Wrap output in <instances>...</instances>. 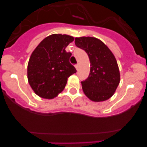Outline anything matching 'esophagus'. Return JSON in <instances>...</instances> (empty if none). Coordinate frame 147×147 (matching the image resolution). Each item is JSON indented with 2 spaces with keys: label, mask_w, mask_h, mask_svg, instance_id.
<instances>
[{
  "label": "esophagus",
  "mask_w": 147,
  "mask_h": 147,
  "mask_svg": "<svg viewBox=\"0 0 147 147\" xmlns=\"http://www.w3.org/2000/svg\"><path fill=\"white\" fill-rule=\"evenodd\" d=\"M75 68H76L77 70H78V69H79V64L75 65Z\"/></svg>",
  "instance_id": "obj_1"
}]
</instances>
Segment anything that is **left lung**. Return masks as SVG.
I'll return each instance as SVG.
<instances>
[{
	"mask_svg": "<svg viewBox=\"0 0 147 147\" xmlns=\"http://www.w3.org/2000/svg\"><path fill=\"white\" fill-rule=\"evenodd\" d=\"M75 43L87 53L90 62L89 77L81 82L84 94L92 101L107 100L115 92L120 82L119 67L115 55L96 38H75Z\"/></svg>",
	"mask_w": 147,
	"mask_h": 147,
	"instance_id": "left-lung-1",
	"label": "left lung"
}]
</instances>
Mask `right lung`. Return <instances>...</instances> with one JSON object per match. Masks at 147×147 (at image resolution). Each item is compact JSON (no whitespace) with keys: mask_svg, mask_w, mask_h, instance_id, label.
Returning a JSON list of instances; mask_svg holds the SVG:
<instances>
[{"mask_svg":"<svg viewBox=\"0 0 147 147\" xmlns=\"http://www.w3.org/2000/svg\"><path fill=\"white\" fill-rule=\"evenodd\" d=\"M72 36L53 34L46 37L31 54L28 80L34 92L44 99L55 98L65 89L67 78L77 72L69 63L72 55L65 48Z\"/></svg>","mask_w":147,"mask_h":147,"instance_id":"right-lung-1","label":"right lung"}]
</instances>
